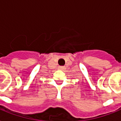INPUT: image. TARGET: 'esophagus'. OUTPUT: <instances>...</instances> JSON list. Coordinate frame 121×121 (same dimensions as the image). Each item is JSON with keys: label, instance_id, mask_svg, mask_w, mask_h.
I'll return each instance as SVG.
<instances>
[{"label": "esophagus", "instance_id": "obj_1", "mask_svg": "<svg viewBox=\"0 0 121 121\" xmlns=\"http://www.w3.org/2000/svg\"><path fill=\"white\" fill-rule=\"evenodd\" d=\"M58 69L60 70H63L65 69V67H63V66H59V67H58Z\"/></svg>", "mask_w": 121, "mask_h": 121}]
</instances>
